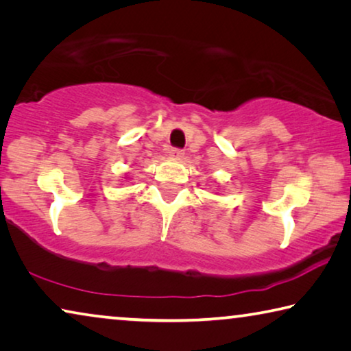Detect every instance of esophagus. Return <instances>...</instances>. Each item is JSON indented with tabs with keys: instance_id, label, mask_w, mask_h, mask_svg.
Masks as SVG:
<instances>
[{
	"instance_id": "obj_1",
	"label": "esophagus",
	"mask_w": 351,
	"mask_h": 351,
	"mask_svg": "<svg viewBox=\"0 0 351 351\" xmlns=\"http://www.w3.org/2000/svg\"><path fill=\"white\" fill-rule=\"evenodd\" d=\"M169 156L171 159H181L182 156H184V152H182V149H178V148H171V149H169Z\"/></svg>"
}]
</instances>
